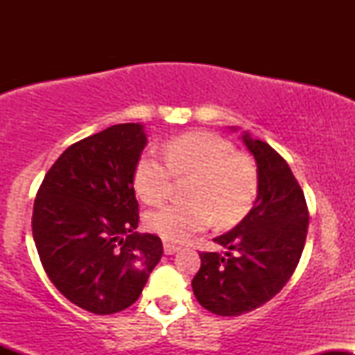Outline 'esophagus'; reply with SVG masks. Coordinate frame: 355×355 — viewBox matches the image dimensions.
Returning a JSON list of instances; mask_svg holds the SVG:
<instances>
[{"label": "esophagus", "instance_id": "obj_1", "mask_svg": "<svg viewBox=\"0 0 355 355\" xmlns=\"http://www.w3.org/2000/svg\"><path fill=\"white\" fill-rule=\"evenodd\" d=\"M164 250H165V254H166V255H173V254H177L178 250H180V247L173 245V243L165 242V243H164Z\"/></svg>", "mask_w": 355, "mask_h": 355}]
</instances>
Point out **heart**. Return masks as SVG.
Segmentation results:
<instances>
[{
  "instance_id": "b5f03b06",
  "label": "heart",
  "mask_w": 355,
  "mask_h": 355,
  "mask_svg": "<svg viewBox=\"0 0 355 355\" xmlns=\"http://www.w3.org/2000/svg\"><path fill=\"white\" fill-rule=\"evenodd\" d=\"M165 161L152 153L138 158L133 187L141 200L157 205L170 193L172 175L191 177L185 189L187 202L166 203L150 211L146 225L170 242H185L210 225H222L247 214L257 193V173L234 145L210 132L175 137L164 148Z\"/></svg>"
}]
</instances>
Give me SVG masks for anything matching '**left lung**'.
Masks as SVG:
<instances>
[{
  "instance_id": "left-lung-1",
  "label": "left lung",
  "mask_w": 355,
  "mask_h": 355,
  "mask_svg": "<svg viewBox=\"0 0 355 355\" xmlns=\"http://www.w3.org/2000/svg\"><path fill=\"white\" fill-rule=\"evenodd\" d=\"M237 132V128H232ZM257 164V197L239 225L214 239L227 252L200 254L191 280L198 304L223 317H237L275 297L294 274L305 237L309 211L304 191L287 162L262 140L242 133Z\"/></svg>"
}]
</instances>
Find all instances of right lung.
Returning a JSON list of instances; mask_svg holds the SVG:
<instances>
[{"instance_id": "right-lung-1", "label": "right lung", "mask_w": 355, "mask_h": 355, "mask_svg": "<svg viewBox=\"0 0 355 355\" xmlns=\"http://www.w3.org/2000/svg\"><path fill=\"white\" fill-rule=\"evenodd\" d=\"M146 144L141 123L83 138L60 155L36 195L33 239L44 272L92 313L130 307L164 254L157 235L135 232L133 170Z\"/></svg>"}]
</instances>
